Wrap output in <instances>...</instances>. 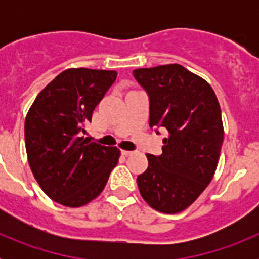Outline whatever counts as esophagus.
<instances>
[{
	"instance_id": "34e87169",
	"label": "esophagus",
	"mask_w": 259,
	"mask_h": 259,
	"mask_svg": "<svg viewBox=\"0 0 259 259\" xmlns=\"http://www.w3.org/2000/svg\"><path fill=\"white\" fill-rule=\"evenodd\" d=\"M132 153H134V152H131V150H122V154L125 155V157H128V155H131Z\"/></svg>"
}]
</instances>
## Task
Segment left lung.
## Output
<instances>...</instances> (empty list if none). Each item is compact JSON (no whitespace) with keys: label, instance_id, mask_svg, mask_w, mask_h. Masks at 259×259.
Instances as JSON below:
<instances>
[{"label":"left lung","instance_id":"1","mask_svg":"<svg viewBox=\"0 0 259 259\" xmlns=\"http://www.w3.org/2000/svg\"><path fill=\"white\" fill-rule=\"evenodd\" d=\"M150 101V127H163L161 155L146 154L139 191L157 211L176 214L191 206L214 176L223 144L221 106L214 91L180 65L134 70Z\"/></svg>","mask_w":259,"mask_h":259}]
</instances>
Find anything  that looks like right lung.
Instances as JSON below:
<instances>
[{
  "label": "right lung",
  "mask_w": 259,
  "mask_h": 259,
  "mask_svg": "<svg viewBox=\"0 0 259 259\" xmlns=\"http://www.w3.org/2000/svg\"><path fill=\"white\" fill-rule=\"evenodd\" d=\"M116 79V71L68 68L37 95L24 123L32 174L48 197L80 207L104 191L120 150L92 143L85 124Z\"/></svg>",
  "instance_id": "right-lung-1"
}]
</instances>
